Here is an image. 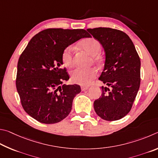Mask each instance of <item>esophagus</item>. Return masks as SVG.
I'll return each instance as SVG.
<instances>
[{
  "mask_svg": "<svg viewBox=\"0 0 158 158\" xmlns=\"http://www.w3.org/2000/svg\"><path fill=\"white\" fill-rule=\"evenodd\" d=\"M89 86H81V89L82 91H85L88 89V88H89Z\"/></svg>",
  "mask_w": 158,
  "mask_h": 158,
  "instance_id": "obj_1",
  "label": "esophagus"
}]
</instances>
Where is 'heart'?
<instances>
[{
	"label": "heart",
	"instance_id": "1",
	"mask_svg": "<svg viewBox=\"0 0 158 158\" xmlns=\"http://www.w3.org/2000/svg\"><path fill=\"white\" fill-rule=\"evenodd\" d=\"M81 48L90 55H96L101 50V44L94 38H89L83 40L81 44ZM62 60L63 64L66 68H71L73 66V48L69 46L62 52ZM94 63H98L99 60L96 57L92 58ZM96 76V72L93 69H76L71 73V81L73 83L81 85H89Z\"/></svg>",
	"mask_w": 158,
	"mask_h": 158
}]
</instances>
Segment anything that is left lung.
Here are the masks:
<instances>
[{
	"mask_svg": "<svg viewBox=\"0 0 158 158\" xmlns=\"http://www.w3.org/2000/svg\"><path fill=\"white\" fill-rule=\"evenodd\" d=\"M106 52L104 69L99 80L102 94L94 103L96 114L106 121H117L128 114L140 86L141 62L128 35L110 27L87 30Z\"/></svg>",
	"mask_w": 158,
	"mask_h": 158,
	"instance_id": "1",
	"label": "left lung"
}]
</instances>
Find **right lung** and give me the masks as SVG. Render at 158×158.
Listing matches in <instances>:
<instances>
[{
  "instance_id": "1",
  "label": "right lung",
  "mask_w": 158,
  "mask_h": 158,
  "mask_svg": "<svg viewBox=\"0 0 158 158\" xmlns=\"http://www.w3.org/2000/svg\"><path fill=\"white\" fill-rule=\"evenodd\" d=\"M91 35L84 29L48 28L37 33L19 57L16 86L22 107L39 122L58 123L69 114L77 85H62L69 79L62 68L66 47Z\"/></svg>"
}]
</instances>
